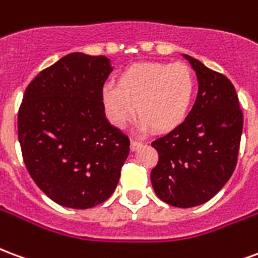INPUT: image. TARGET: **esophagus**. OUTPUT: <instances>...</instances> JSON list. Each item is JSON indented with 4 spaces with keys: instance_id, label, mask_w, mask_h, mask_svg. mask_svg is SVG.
Segmentation results:
<instances>
[{
    "instance_id": "34e87169",
    "label": "esophagus",
    "mask_w": 258,
    "mask_h": 258,
    "mask_svg": "<svg viewBox=\"0 0 258 258\" xmlns=\"http://www.w3.org/2000/svg\"><path fill=\"white\" fill-rule=\"evenodd\" d=\"M142 146V142H140V141H131V145H130V148H131V151H137L138 148H141Z\"/></svg>"
}]
</instances>
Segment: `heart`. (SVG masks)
Wrapping results in <instances>:
<instances>
[{"label": "heart", "instance_id": "heart-1", "mask_svg": "<svg viewBox=\"0 0 258 258\" xmlns=\"http://www.w3.org/2000/svg\"><path fill=\"white\" fill-rule=\"evenodd\" d=\"M195 92V76L186 64L138 62L117 74L116 85L102 88L101 101L117 128H125L138 112L144 130L170 133L186 120Z\"/></svg>", "mask_w": 258, "mask_h": 258}]
</instances>
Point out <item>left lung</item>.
Listing matches in <instances>:
<instances>
[{"label": "left lung", "mask_w": 258, "mask_h": 258, "mask_svg": "<svg viewBox=\"0 0 258 258\" xmlns=\"http://www.w3.org/2000/svg\"><path fill=\"white\" fill-rule=\"evenodd\" d=\"M182 56L196 73L199 91L184 123L152 142L159 162L151 181L159 199L188 209L209 202L231 178L243 114L235 87L224 74L189 55Z\"/></svg>", "instance_id": "obj_1"}]
</instances>
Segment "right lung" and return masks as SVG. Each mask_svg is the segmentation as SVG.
<instances>
[{
	"mask_svg": "<svg viewBox=\"0 0 258 258\" xmlns=\"http://www.w3.org/2000/svg\"><path fill=\"white\" fill-rule=\"evenodd\" d=\"M113 70L106 56L69 53L26 88L18 135L26 168L49 199L90 209L114 192L128 137L107 121L101 92Z\"/></svg>",
	"mask_w": 258,
	"mask_h": 258,
	"instance_id": "right-lung-1",
	"label": "right lung"
}]
</instances>
